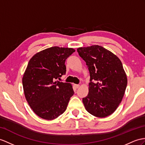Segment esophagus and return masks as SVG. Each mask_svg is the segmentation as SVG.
I'll return each instance as SVG.
<instances>
[{
  "label": "esophagus",
  "mask_w": 145,
  "mask_h": 145,
  "mask_svg": "<svg viewBox=\"0 0 145 145\" xmlns=\"http://www.w3.org/2000/svg\"><path fill=\"white\" fill-rule=\"evenodd\" d=\"M74 87L76 88V89H77V88H79L80 87V86L79 84H74Z\"/></svg>",
  "instance_id": "34e87169"
}]
</instances>
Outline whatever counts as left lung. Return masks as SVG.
<instances>
[{
  "label": "left lung",
  "mask_w": 145,
  "mask_h": 145,
  "mask_svg": "<svg viewBox=\"0 0 145 145\" xmlns=\"http://www.w3.org/2000/svg\"><path fill=\"white\" fill-rule=\"evenodd\" d=\"M89 69V93L82 99L85 108L95 117L105 118L119 106L125 93L127 78L121 61L107 49L91 45L77 49Z\"/></svg>",
  "instance_id": "1"
}]
</instances>
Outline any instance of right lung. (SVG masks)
<instances>
[{
  "label": "right lung",
  "instance_id": "add662e5",
  "mask_svg": "<svg viewBox=\"0 0 145 145\" xmlns=\"http://www.w3.org/2000/svg\"><path fill=\"white\" fill-rule=\"evenodd\" d=\"M72 48L52 47L35 54L28 63L22 82L24 96L39 117L53 120L62 114L74 93L72 85L56 80L66 73V59Z\"/></svg>",
  "mask_w": 145,
  "mask_h": 145
}]
</instances>
